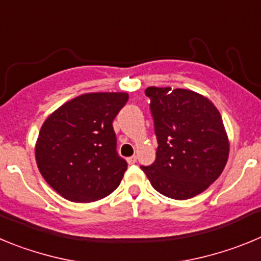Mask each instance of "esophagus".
<instances>
[{"label": "esophagus", "mask_w": 261, "mask_h": 261, "mask_svg": "<svg viewBox=\"0 0 261 261\" xmlns=\"http://www.w3.org/2000/svg\"><path fill=\"white\" fill-rule=\"evenodd\" d=\"M126 161H128V163H129V165H133V163H136V162H137V156H136V155H133V156H129V158L126 159Z\"/></svg>", "instance_id": "1"}]
</instances>
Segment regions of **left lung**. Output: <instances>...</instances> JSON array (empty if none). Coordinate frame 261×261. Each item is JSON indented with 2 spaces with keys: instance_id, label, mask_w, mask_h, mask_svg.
I'll return each instance as SVG.
<instances>
[{
  "instance_id": "1",
  "label": "left lung",
  "mask_w": 261,
  "mask_h": 261,
  "mask_svg": "<svg viewBox=\"0 0 261 261\" xmlns=\"http://www.w3.org/2000/svg\"><path fill=\"white\" fill-rule=\"evenodd\" d=\"M158 149L155 162L141 166L155 191L187 200L220 177L229 158V137L220 111L192 90L147 87Z\"/></svg>"
}]
</instances>
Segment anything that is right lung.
Returning a JSON list of instances; mask_svg holds the SVG:
<instances>
[{"instance_id": "add662e5", "label": "right lung", "mask_w": 261, "mask_h": 261, "mask_svg": "<svg viewBox=\"0 0 261 261\" xmlns=\"http://www.w3.org/2000/svg\"><path fill=\"white\" fill-rule=\"evenodd\" d=\"M126 93H89L47 117L35 145L38 168L64 199L91 202L114 192L126 171L116 151L112 121Z\"/></svg>"}]
</instances>
